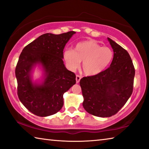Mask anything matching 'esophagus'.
I'll list each match as a JSON object with an SVG mask.
<instances>
[{"instance_id":"esophagus-1","label":"esophagus","mask_w":149,"mask_h":149,"mask_svg":"<svg viewBox=\"0 0 149 149\" xmlns=\"http://www.w3.org/2000/svg\"><path fill=\"white\" fill-rule=\"evenodd\" d=\"M75 79H76V83H77V84H78V83L79 82L80 79H81V76H80V75H76V78H75Z\"/></svg>"}]
</instances>
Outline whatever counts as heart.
Segmentation results:
<instances>
[{
    "mask_svg": "<svg viewBox=\"0 0 149 149\" xmlns=\"http://www.w3.org/2000/svg\"><path fill=\"white\" fill-rule=\"evenodd\" d=\"M63 57L66 67L71 71L79 67L81 61L85 74L95 75L101 73L110 64L113 58V52L107 47H100L94 41L78 42L74 50L65 49Z\"/></svg>",
    "mask_w": 149,
    "mask_h": 149,
    "instance_id": "obj_1",
    "label": "heart"
}]
</instances>
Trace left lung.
<instances>
[{"mask_svg": "<svg viewBox=\"0 0 149 149\" xmlns=\"http://www.w3.org/2000/svg\"><path fill=\"white\" fill-rule=\"evenodd\" d=\"M114 51L110 67L97 75L84 77L79 84L83 107L90 114L107 118L122 108L132 94L135 68L130 54L108 37Z\"/></svg>", "mask_w": 149, "mask_h": 149, "instance_id": "left-lung-1", "label": "left lung"}]
</instances>
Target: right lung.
<instances>
[{
  "instance_id": "1",
  "label": "right lung",
  "mask_w": 149,
  "mask_h": 149,
  "mask_svg": "<svg viewBox=\"0 0 149 149\" xmlns=\"http://www.w3.org/2000/svg\"><path fill=\"white\" fill-rule=\"evenodd\" d=\"M75 31L54 35L45 33L27 45L16 65L17 95L33 114L46 117L56 114L64 104L63 95L75 84L74 73L66 69L63 50ZM39 65L43 71L40 82L32 81L33 69Z\"/></svg>"
}]
</instances>
